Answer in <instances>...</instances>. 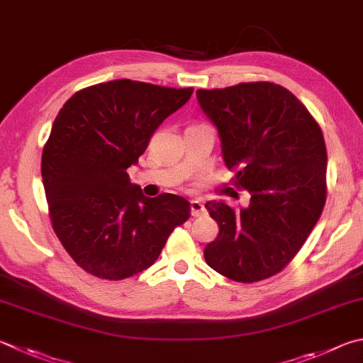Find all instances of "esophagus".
Wrapping results in <instances>:
<instances>
[{
    "label": "esophagus",
    "instance_id": "1",
    "mask_svg": "<svg viewBox=\"0 0 363 363\" xmlns=\"http://www.w3.org/2000/svg\"><path fill=\"white\" fill-rule=\"evenodd\" d=\"M190 211H192L194 217H200L203 214H206V208H204L203 201H200V200L190 201Z\"/></svg>",
    "mask_w": 363,
    "mask_h": 363
}]
</instances>
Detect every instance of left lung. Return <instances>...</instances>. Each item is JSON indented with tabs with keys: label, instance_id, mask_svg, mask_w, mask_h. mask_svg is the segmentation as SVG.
I'll return each mask as SVG.
<instances>
[{
	"label": "left lung",
	"instance_id": "8db88e82",
	"mask_svg": "<svg viewBox=\"0 0 363 363\" xmlns=\"http://www.w3.org/2000/svg\"><path fill=\"white\" fill-rule=\"evenodd\" d=\"M196 98L219 131L233 184L250 194L240 211L223 201L204 204L219 225L204 260L236 282L267 279L294 259L324 209V135L305 104L278 84L200 89Z\"/></svg>",
	"mask_w": 363,
	"mask_h": 363
}]
</instances>
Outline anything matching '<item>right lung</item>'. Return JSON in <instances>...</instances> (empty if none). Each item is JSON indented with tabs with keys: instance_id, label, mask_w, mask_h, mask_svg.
<instances>
[{
	"instance_id": "obj_1",
	"label": "right lung",
	"mask_w": 363,
	"mask_h": 363,
	"mask_svg": "<svg viewBox=\"0 0 363 363\" xmlns=\"http://www.w3.org/2000/svg\"><path fill=\"white\" fill-rule=\"evenodd\" d=\"M194 89L117 79L76 91L52 125L41 173L52 227L79 267L121 281L159 259L190 216L173 194L144 196L127 169Z\"/></svg>"
}]
</instances>
